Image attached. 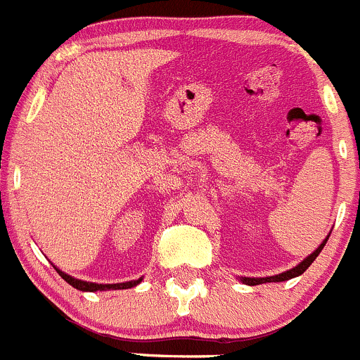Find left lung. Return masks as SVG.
Masks as SVG:
<instances>
[{
	"label": "left lung",
	"mask_w": 360,
	"mask_h": 360,
	"mask_svg": "<svg viewBox=\"0 0 360 360\" xmlns=\"http://www.w3.org/2000/svg\"><path fill=\"white\" fill-rule=\"evenodd\" d=\"M329 236H330V234H327L326 240H323L322 243L319 245V248H316V250L313 252V254H309L308 257L304 259V261L300 262V264H297L296 268L289 269V271L280 273V275H275V276H266V278H248V276H241L240 280H241V282H243V283H247V285H261V283H269V282H285V280L296 278V276L302 275V273H304L306 269H308L309 266H311V262L315 261L316 257H319V254H320V252H322L323 245L327 243V240H329Z\"/></svg>",
	"instance_id": "8db88e82"
}]
</instances>
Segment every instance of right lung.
<instances>
[{
  "instance_id": "right-lung-1",
  "label": "right lung",
  "mask_w": 360,
  "mask_h": 360,
  "mask_svg": "<svg viewBox=\"0 0 360 360\" xmlns=\"http://www.w3.org/2000/svg\"><path fill=\"white\" fill-rule=\"evenodd\" d=\"M56 268V266H54ZM56 271L63 276V280H66L71 287L78 290H84V292H96V290H119V289H131V287H136L138 283L141 282V278L138 280H131V282H124V283H92V282H84V280L73 278V276L66 275L64 271L56 268Z\"/></svg>"
}]
</instances>
